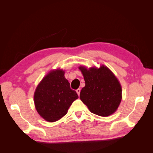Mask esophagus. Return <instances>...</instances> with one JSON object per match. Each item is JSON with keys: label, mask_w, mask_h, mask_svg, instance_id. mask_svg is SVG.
<instances>
[{"label": "esophagus", "mask_w": 153, "mask_h": 153, "mask_svg": "<svg viewBox=\"0 0 153 153\" xmlns=\"http://www.w3.org/2000/svg\"><path fill=\"white\" fill-rule=\"evenodd\" d=\"M76 92H77L78 95V96H80V89H78L76 91Z\"/></svg>", "instance_id": "1"}]
</instances>
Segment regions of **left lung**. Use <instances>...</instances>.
Segmentation results:
<instances>
[{"mask_svg":"<svg viewBox=\"0 0 153 153\" xmlns=\"http://www.w3.org/2000/svg\"><path fill=\"white\" fill-rule=\"evenodd\" d=\"M78 68L85 82L80 94L81 101L96 115L107 117L114 114L121 103L122 87L113 72L104 65Z\"/></svg>","mask_w":153,"mask_h":153,"instance_id":"left-lung-1","label":"left lung"}]
</instances>
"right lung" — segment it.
<instances>
[{
	"label": "right lung",
	"instance_id": "1",
	"mask_svg": "<svg viewBox=\"0 0 153 153\" xmlns=\"http://www.w3.org/2000/svg\"><path fill=\"white\" fill-rule=\"evenodd\" d=\"M64 71L56 69L47 73L37 86L34 94L35 108L48 122H55L65 115L69 106L78 98L75 91L64 76Z\"/></svg>",
	"mask_w": 153,
	"mask_h": 153
}]
</instances>
